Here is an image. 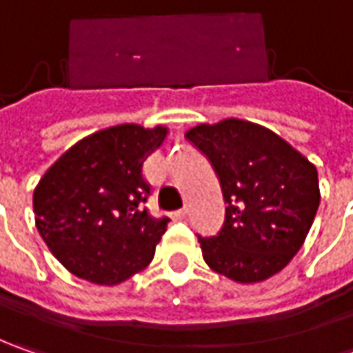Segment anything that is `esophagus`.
<instances>
[{
	"instance_id": "34e87169",
	"label": "esophagus",
	"mask_w": 353,
	"mask_h": 353,
	"mask_svg": "<svg viewBox=\"0 0 353 353\" xmlns=\"http://www.w3.org/2000/svg\"><path fill=\"white\" fill-rule=\"evenodd\" d=\"M186 214H188V210H186V208H181V210L174 212V218H179V220H181V218H186Z\"/></svg>"
}]
</instances>
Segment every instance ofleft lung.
Instances as JSON below:
<instances>
[{"mask_svg": "<svg viewBox=\"0 0 353 353\" xmlns=\"http://www.w3.org/2000/svg\"><path fill=\"white\" fill-rule=\"evenodd\" d=\"M186 137L210 159L228 204L218 236L198 237L204 261L241 285L273 277L314 222L316 167L271 129L236 117L200 123Z\"/></svg>", "mask_w": 353, "mask_h": 353, "instance_id": "left-lung-1", "label": "left lung"}]
</instances>
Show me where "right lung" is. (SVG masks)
Returning <instances> with one entry per match:
<instances>
[{
	"label": "right lung",
	"instance_id": "right-lung-1",
	"mask_svg": "<svg viewBox=\"0 0 353 353\" xmlns=\"http://www.w3.org/2000/svg\"><path fill=\"white\" fill-rule=\"evenodd\" d=\"M169 128L121 123L74 143L34 186V224L72 275L114 287L153 261L169 218L145 208L143 163Z\"/></svg>",
	"mask_w": 353,
	"mask_h": 353
}]
</instances>
